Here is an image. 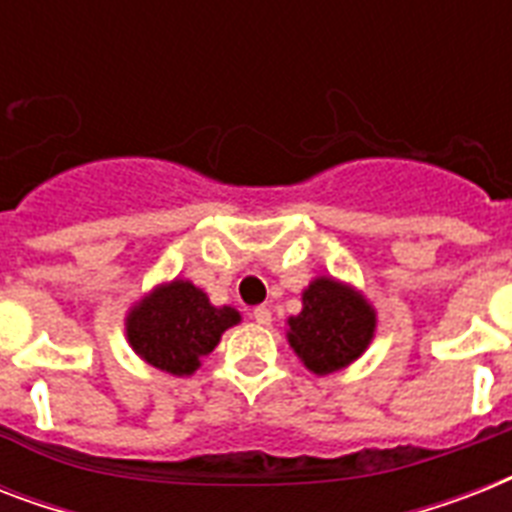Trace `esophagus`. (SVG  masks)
I'll return each mask as SVG.
<instances>
[{"label": "esophagus", "mask_w": 512, "mask_h": 512, "mask_svg": "<svg viewBox=\"0 0 512 512\" xmlns=\"http://www.w3.org/2000/svg\"><path fill=\"white\" fill-rule=\"evenodd\" d=\"M252 319L257 321V324H271V308H265V305H257L255 311H252Z\"/></svg>", "instance_id": "obj_1"}]
</instances>
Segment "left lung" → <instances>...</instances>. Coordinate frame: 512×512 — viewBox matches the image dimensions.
Wrapping results in <instances>:
<instances>
[{"label": "left lung", "instance_id": "8db88e82", "mask_svg": "<svg viewBox=\"0 0 512 512\" xmlns=\"http://www.w3.org/2000/svg\"><path fill=\"white\" fill-rule=\"evenodd\" d=\"M374 335V311L361 295L335 279H316L303 295V311L289 319V345L316 374L356 361Z\"/></svg>", "mask_w": 512, "mask_h": 512}]
</instances>
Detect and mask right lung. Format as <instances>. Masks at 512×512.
<instances>
[{
  "instance_id": "1",
  "label": "right lung",
  "mask_w": 512,
  "mask_h": 512,
  "mask_svg": "<svg viewBox=\"0 0 512 512\" xmlns=\"http://www.w3.org/2000/svg\"><path fill=\"white\" fill-rule=\"evenodd\" d=\"M239 321V313L215 308L191 281H172L135 305L127 319V337L140 358L162 372L191 374L220 335Z\"/></svg>"
}]
</instances>
